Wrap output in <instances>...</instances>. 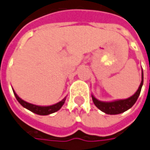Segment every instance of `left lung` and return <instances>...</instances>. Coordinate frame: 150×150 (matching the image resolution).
I'll return each mask as SVG.
<instances>
[{"label":"left lung","mask_w":150,"mask_h":150,"mask_svg":"<svg viewBox=\"0 0 150 150\" xmlns=\"http://www.w3.org/2000/svg\"><path fill=\"white\" fill-rule=\"evenodd\" d=\"M144 82V73L143 70H142V73H141V82L139 84L138 90L135 91V93L129 96L126 99H117V100H113L110 101H103L98 100L96 98L93 94H91V98L92 101L94 102V104L96 107L101 110L102 112H104L105 114L108 115H117V114H120L123 113L125 111L130 109L134 104L136 102L137 99H138L139 96L140 94V91L143 86Z\"/></svg>","instance_id":"8db88e82"}]
</instances>
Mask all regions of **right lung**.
<instances>
[{"label":"right lung","instance_id":"right-lung-1","mask_svg":"<svg viewBox=\"0 0 150 150\" xmlns=\"http://www.w3.org/2000/svg\"><path fill=\"white\" fill-rule=\"evenodd\" d=\"M12 90H13V92H14V94H15V96L16 97L17 101H19V103H20L23 107H25L27 110H30L32 112H34L35 114L40 115H50V114L54 113V112H56V111H58L59 110H60L61 107H62L63 105V104H64L65 101H66V97H67V96H65L62 101H60L59 102H58V103H55L54 105H38L22 100L21 97L17 95L16 92L15 91V90H14V89H12Z\"/></svg>","mask_w":150,"mask_h":150}]
</instances>
